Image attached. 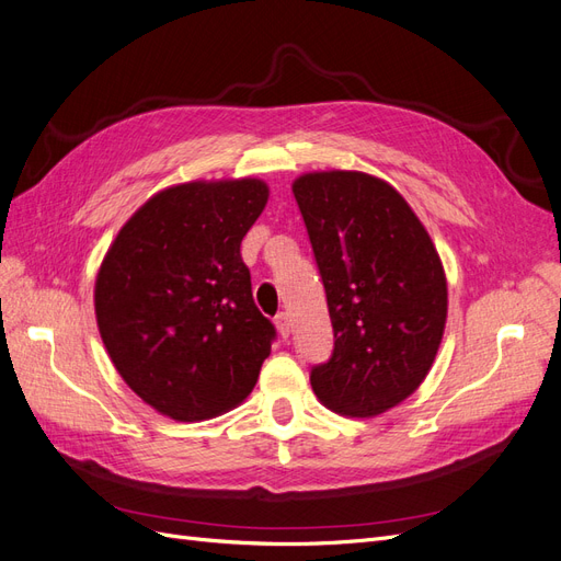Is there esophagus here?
Instances as JSON below:
<instances>
[{"instance_id": "1", "label": "esophagus", "mask_w": 561, "mask_h": 561, "mask_svg": "<svg viewBox=\"0 0 561 561\" xmlns=\"http://www.w3.org/2000/svg\"><path fill=\"white\" fill-rule=\"evenodd\" d=\"M276 328H278V334H280L283 339H287V334H290V316H287L285 311H280V313L276 316Z\"/></svg>"}]
</instances>
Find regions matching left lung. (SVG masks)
<instances>
[{
    "instance_id": "obj_1",
    "label": "left lung",
    "mask_w": 561,
    "mask_h": 561,
    "mask_svg": "<svg viewBox=\"0 0 561 561\" xmlns=\"http://www.w3.org/2000/svg\"><path fill=\"white\" fill-rule=\"evenodd\" d=\"M293 192L334 332L332 355L311 367L313 393L339 414H381L414 393L443 342L447 280L437 250L383 180L309 173Z\"/></svg>"
}]
</instances>
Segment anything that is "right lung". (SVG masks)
Instances as JSON below:
<instances>
[{"label": "right lung", "mask_w": 561, "mask_h": 561, "mask_svg": "<svg viewBox=\"0 0 561 561\" xmlns=\"http://www.w3.org/2000/svg\"><path fill=\"white\" fill-rule=\"evenodd\" d=\"M260 180L171 186L118 231L95 283L118 375L175 421L243 402L276 339L254 307L241 241L266 206Z\"/></svg>", "instance_id": "1"}]
</instances>
